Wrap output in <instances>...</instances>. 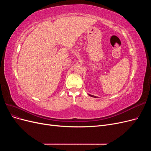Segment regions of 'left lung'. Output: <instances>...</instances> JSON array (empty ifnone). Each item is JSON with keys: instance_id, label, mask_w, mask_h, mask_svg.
Returning <instances> with one entry per match:
<instances>
[{"instance_id": "8db88e82", "label": "left lung", "mask_w": 151, "mask_h": 151, "mask_svg": "<svg viewBox=\"0 0 151 151\" xmlns=\"http://www.w3.org/2000/svg\"><path fill=\"white\" fill-rule=\"evenodd\" d=\"M90 96H91V97H93V98H96V96H92V95H91V94H89Z\"/></svg>"}]
</instances>
